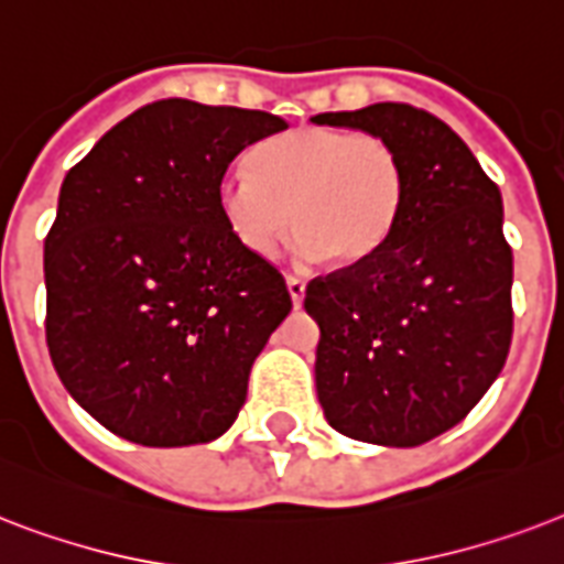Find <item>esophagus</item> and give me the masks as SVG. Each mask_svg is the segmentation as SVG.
Instances as JSON below:
<instances>
[{
  "label": "esophagus",
  "instance_id": "obj_1",
  "mask_svg": "<svg viewBox=\"0 0 564 564\" xmlns=\"http://www.w3.org/2000/svg\"><path fill=\"white\" fill-rule=\"evenodd\" d=\"M285 282H288V291H291V300H294V305H303L305 279L303 276H294V273H288Z\"/></svg>",
  "mask_w": 564,
  "mask_h": 564
}]
</instances>
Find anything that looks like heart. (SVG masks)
Listing matches in <instances>:
<instances>
[{"mask_svg":"<svg viewBox=\"0 0 564 564\" xmlns=\"http://www.w3.org/2000/svg\"><path fill=\"white\" fill-rule=\"evenodd\" d=\"M405 182L403 152L382 134L300 126L259 143L252 173L229 170L217 205L250 256H270L296 223L300 256L359 268L394 235Z\"/></svg>","mask_w":564,"mask_h":564,"instance_id":"heart-1","label":"heart"}]
</instances>
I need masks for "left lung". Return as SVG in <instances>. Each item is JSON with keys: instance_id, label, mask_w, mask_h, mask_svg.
<instances>
[{"instance_id": "8db88e82", "label": "left lung", "mask_w": 564, "mask_h": 564, "mask_svg": "<svg viewBox=\"0 0 564 564\" xmlns=\"http://www.w3.org/2000/svg\"><path fill=\"white\" fill-rule=\"evenodd\" d=\"M312 120L394 141L409 178L382 252L305 288V312L321 326L317 400L347 438L417 447L456 426L509 356L512 247L500 187L459 134L414 105Z\"/></svg>"}]
</instances>
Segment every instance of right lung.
<instances>
[{
	"instance_id": "right-lung-1",
	"label": "right lung",
	"mask_w": 564,
	"mask_h": 564,
	"mask_svg": "<svg viewBox=\"0 0 564 564\" xmlns=\"http://www.w3.org/2000/svg\"><path fill=\"white\" fill-rule=\"evenodd\" d=\"M282 129L268 111L159 99L64 178L43 243L46 347L73 400L120 438L205 444L241 412L291 294L235 241L217 187Z\"/></svg>"
}]
</instances>
